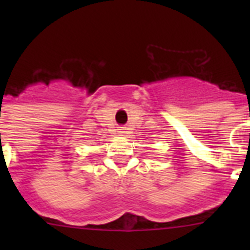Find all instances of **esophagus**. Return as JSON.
<instances>
[{"label":"esophagus","mask_w":250,"mask_h":250,"mask_svg":"<svg viewBox=\"0 0 250 250\" xmlns=\"http://www.w3.org/2000/svg\"><path fill=\"white\" fill-rule=\"evenodd\" d=\"M119 130H120L119 132H120V134H123V135L124 134H126V129H125V127H121V129H119Z\"/></svg>","instance_id":"esophagus-1"}]
</instances>
